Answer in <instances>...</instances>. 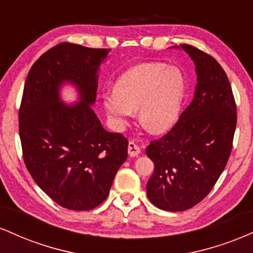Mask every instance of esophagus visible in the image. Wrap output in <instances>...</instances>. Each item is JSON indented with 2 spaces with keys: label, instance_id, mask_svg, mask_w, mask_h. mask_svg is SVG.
I'll use <instances>...</instances> for the list:
<instances>
[{
  "label": "esophagus",
  "instance_id": "obj_1",
  "mask_svg": "<svg viewBox=\"0 0 253 253\" xmlns=\"http://www.w3.org/2000/svg\"><path fill=\"white\" fill-rule=\"evenodd\" d=\"M128 155L129 157H138L140 155V149L134 141H129L128 143Z\"/></svg>",
  "mask_w": 253,
  "mask_h": 253
}]
</instances>
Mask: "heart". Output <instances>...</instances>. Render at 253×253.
Instances as JSON below:
<instances>
[{
	"mask_svg": "<svg viewBox=\"0 0 253 253\" xmlns=\"http://www.w3.org/2000/svg\"><path fill=\"white\" fill-rule=\"evenodd\" d=\"M187 81L176 66L138 64L118 78L114 92L103 94V107L115 128H121L136 109L145 128L164 133L179 117Z\"/></svg>",
	"mask_w": 253,
	"mask_h": 253,
	"instance_id": "heart-1",
	"label": "heart"
}]
</instances>
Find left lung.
I'll use <instances>...</instances> for the list:
<instances>
[{"mask_svg": "<svg viewBox=\"0 0 253 253\" xmlns=\"http://www.w3.org/2000/svg\"><path fill=\"white\" fill-rule=\"evenodd\" d=\"M181 47L195 64L194 98L175 126L146 147L155 163L147 196L169 211L189 210L213 189L231 155L237 125L236 101L221 65L194 46Z\"/></svg>", "mask_w": 253, "mask_h": 253, "instance_id": "obj_1", "label": "left lung"}]
</instances>
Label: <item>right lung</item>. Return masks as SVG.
Instances as JSON below:
<instances>
[{"mask_svg": "<svg viewBox=\"0 0 253 253\" xmlns=\"http://www.w3.org/2000/svg\"><path fill=\"white\" fill-rule=\"evenodd\" d=\"M109 52L60 42L40 56L26 78L19 110L26 168L40 189L68 210L101 205L127 159V139L107 132L91 108L98 69ZM64 83L77 86L80 103L61 102Z\"/></svg>", "mask_w": 253, "mask_h": 253, "instance_id": "add662e5", "label": "right lung"}]
</instances>
